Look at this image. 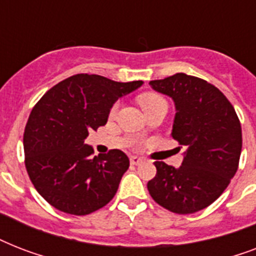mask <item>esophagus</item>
I'll return each instance as SVG.
<instances>
[{"label": "esophagus", "instance_id": "1", "mask_svg": "<svg viewBox=\"0 0 256 256\" xmlns=\"http://www.w3.org/2000/svg\"><path fill=\"white\" fill-rule=\"evenodd\" d=\"M130 162H132V164H142V162H144V160H142V158H140V156H130Z\"/></svg>", "mask_w": 256, "mask_h": 256}]
</instances>
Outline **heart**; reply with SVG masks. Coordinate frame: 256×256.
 Returning a JSON list of instances; mask_svg holds the SVG:
<instances>
[{"label": "heart", "mask_w": 256, "mask_h": 256, "mask_svg": "<svg viewBox=\"0 0 256 256\" xmlns=\"http://www.w3.org/2000/svg\"><path fill=\"white\" fill-rule=\"evenodd\" d=\"M138 102H140V108H144V112H146V110H148V108H152V106H156V104H160V102H164V98L158 96V94H154V92H146V94L140 96ZM116 106H114L112 112H116Z\"/></svg>", "instance_id": "heart-1"}]
</instances>
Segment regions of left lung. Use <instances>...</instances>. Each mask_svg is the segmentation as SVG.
Here are the masks:
<instances>
[{
	"instance_id": "obj_1",
	"label": "left lung",
	"mask_w": 256,
	"mask_h": 256,
	"mask_svg": "<svg viewBox=\"0 0 256 256\" xmlns=\"http://www.w3.org/2000/svg\"><path fill=\"white\" fill-rule=\"evenodd\" d=\"M150 86L174 102L171 136L186 150L178 168L156 160L148 190L171 212L192 214L216 200L238 170L240 122L223 92L204 80L176 73Z\"/></svg>"
}]
</instances>
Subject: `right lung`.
Masks as SVG:
<instances>
[{
  "label": "right lung",
  "mask_w": 256,
  "mask_h": 256,
  "mask_svg": "<svg viewBox=\"0 0 256 256\" xmlns=\"http://www.w3.org/2000/svg\"><path fill=\"white\" fill-rule=\"evenodd\" d=\"M142 85L77 74L38 100L26 124L24 148L30 180L46 202L68 214L88 215L114 198L130 160L116 148L92 156L85 140L90 130L106 124L116 100Z\"/></svg>",
  "instance_id": "1"
}]
</instances>
